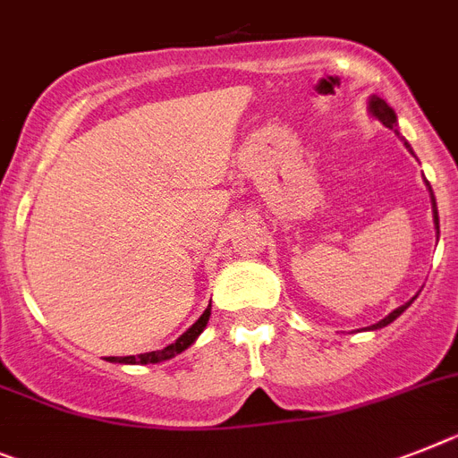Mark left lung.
<instances>
[{"label":"left lung","instance_id":"8db88e82","mask_svg":"<svg viewBox=\"0 0 458 458\" xmlns=\"http://www.w3.org/2000/svg\"><path fill=\"white\" fill-rule=\"evenodd\" d=\"M368 111H370V116H375V118H377V121H379V123H382L384 128H389V130H394V132H395V134H398V137H401V132H398V118H395V111H394V109H391V106H389V105H386V102H384V99H382V98H377V95H372V98H370V99H368ZM401 140H403V137H401ZM403 144H405V148H407V151H410V153H412V156H414V151H412V146L407 144V141H405V140H403ZM424 182H426V179H424ZM426 188H428V193H431V209H433V223H436V230H437V235H440V218H437V205H436V195H433V188H431V183H428V182H426ZM414 301H417V295H414L412 301H407V302H405V305H401V307H395L394 312H391V314H386V317H384V318H382V321H377V324H372V326H370V328H368V330H377V328H384V326H389V324H391V321H395V318L401 317V314H403V312H405L407 307L412 305V302H414Z\"/></svg>","mask_w":458,"mask_h":458}]
</instances>
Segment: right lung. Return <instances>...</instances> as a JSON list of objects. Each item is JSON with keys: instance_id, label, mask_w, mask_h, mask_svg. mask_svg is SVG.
Returning <instances> with one entry per match:
<instances>
[{"instance_id": "1", "label": "right lung", "mask_w": 458, "mask_h": 458, "mask_svg": "<svg viewBox=\"0 0 458 458\" xmlns=\"http://www.w3.org/2000/svg\"><path fill=\"white\" fill-rule=\"evenodd\" d=\"M209 317H211V302L207 305L205 312L199 314L198 321H195V324L191 326L182 337H176V342L167 344V347L160 349V352H146V353H140V356H109L106 360H109V363H128V366H137V363L146 366V363H163V360L174 359L176 353L186 352V349L191 347L199 335H202V330H205L207 324H209Z\"/></svg>"}]
</instances>
